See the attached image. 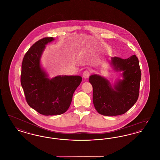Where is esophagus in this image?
Here are the masks:
<instances>
[{"mask_svg": "<svg viewBox=\"0 0 160 160\" xmlns=\"http://www.w3.org/2000/svg\"><path fill=\"white\" fill-rule=\"evenodd\" d=\"M90 74H91V72L88 70H86L84 71L82 76L84 78H89V77L90 76Z\"/></svg>", "mask_w": 160, "mask_h": 160, "instance_id": "esophagus-1", "label": "esophagus"}]
</instances>
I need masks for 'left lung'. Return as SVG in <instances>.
I'll list each match as a JSON object with an SVG mask.
<instances>
[{
    "label": "left lung",
    "mask_w": 160,
    "mask_h": 160,
    "mask_svg": "<svg viewBox=\"0 0 160 160\" xmlns=\"http://www.w3.org/2000/svg\"><path fill=\"white\" fill-rule=\"evenodd\" d=\"M110 63L115 71L122 72V80L112 86L106 78L93 74L89 81L93 88V102L97 111L104 116H118L126 113L136 102L141 71L136 55L126 59L111 58Z\"/></svg>",
    "instance_id": "8db88e82"
}]
</instances>
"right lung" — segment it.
Masks as SVG:
<instances>
[{
  "instance_id": "obj_1",
  "label": "right lung",
  "mask_w": 160,
  "mask_h": 160,
  "mask_svg": "<svg viewBox=\"0 0 160 160\" xmlns=\"http://www.w3.org/2000/svg\"><path fill=\"white\" fill-rule=\"evenodd\" d=\"M54 40L44 38L36 42L25 54L22 66L21 84L29 106L45 116L64 113L72 95L82 82L79 76H58L49 78L41 66L46 45Z\"/></svg>"
}]
</instances>
